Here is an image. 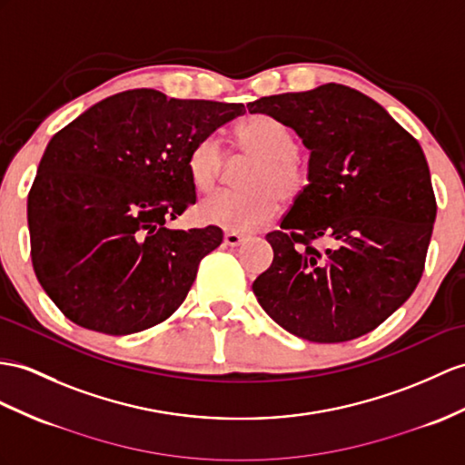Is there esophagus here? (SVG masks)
<instances>
[{
  "mask_svg": "<svg viewBox=\"0 0 465 465\" xmlns=\"http://www.w3.org/2000/svg\"><path fill=\"white\" fill-rule=\"evenodd\" d=\"M244 239L246 236L242 232H234V231L224 232V244H229V246H239Z\"/></svg>",
  "mask_w": 465,
  "mask_h": 465,
  "instance_id": "esophagus-1",
  "label": "esophagus"
}]
</instances>
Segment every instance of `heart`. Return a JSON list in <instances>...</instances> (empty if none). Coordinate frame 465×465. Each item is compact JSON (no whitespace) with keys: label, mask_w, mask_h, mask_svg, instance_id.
I'll use <instances>...</instances> for the list:
<instances>
[{"label":"heart","mask_w":465,"mask_h":465,"mask_svg":"<svg viewBox=\"0 0 465 465\" xmlns=\"http://www.w3.org/2000/svg\"><path fill=\"white\" fill-rule=\"evenodd\" d=\"M232 143L241 153L254 157L241 177L244 191L213 195L201 203L197 214L207 224L246 232L272 221L280 203L296 201L308 187L310 177L296 153V135L276 118L248 116L236 124ZM223 167L224 152L217 138L209 135L191 147L187 173L199 193H211L217 187Z\"/></svg>","instance_id":"heart-1"}]
</instances>
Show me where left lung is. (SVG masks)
Here are the masks:
<instances>
[{"label":"left lung","mask_w":465,"mask_h":465,"mask_svg":"<svg viewBox=\"0 0 465 465\" xmlns=\"http://www.w3.org/2000/svg\"><path fill=\"white\" fill-rule=\"evenodd\" d=\"M246 108L286 124L310 150L308 187L266 234L274 260L252 284L258 303L313 343L372 331L424 272L436 197L420 143L375 100L335 83Z\"/></svg>","instance_id":"1"}]
</instances>
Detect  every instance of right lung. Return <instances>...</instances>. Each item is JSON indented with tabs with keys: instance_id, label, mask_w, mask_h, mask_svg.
<instances>
[{
	"instance_id": "1",
	"label": "right lung",
	"mask_w": 465,
	"mask_h": 465,
	"mask_svg": "<svg viewBox=\"0 0 465 465\" xmlns=\"http://www.w3.org/2000/svg\"><path fill=\"white\" fill-rule=\"evenodd\" d=\"M242 104L134 88L56 132L27 197L33 270L64 318L106 335L165 322L223 231L165 223L197 201L187 155Z\"/></svg>"
}]
</instances>
